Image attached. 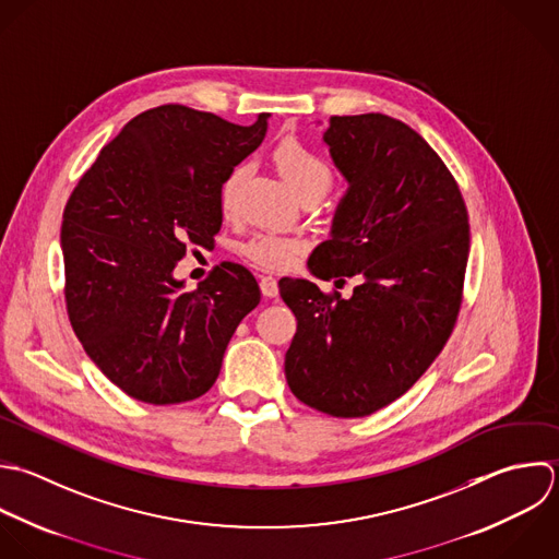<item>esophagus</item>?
<instances>
[{
	"instance_id": "1",
	"label": "esophagus",
	"mask_w": 559,
	"mask_h": 559,
	"mask_svg": "<svg viewBox=\"0 0 559 559\" xmlns=\"http://www.w3.org/2000/svg\"><path fill=\"white\" fill-rule=\"evenodd\" d=\"M259 285H261L263 296H267V298H276L278 296V283H276L274 276H261Z\"/></svg>"
}]
</instances>
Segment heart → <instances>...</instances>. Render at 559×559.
<instances>
[{
  "label": "heart",
  "instance_id": "b5f03b06",
  "mask_svg": "<svg viewBox=\"0 0 559 559\" xmlns=\"http://www.w3.org/2000/svg\"><path fill=\"white\" fill-rule=\"evenodd\" d=\"M274 160H276L278 169L283 171L285 180L292 185V189L300 198L307 195V193L324 195L333 185L331 165L318 152H313L309 145H305L302 141H298L294 136H287L276 145ZM243 178H246V167L237 165L222 180V185H219V206H222L224 213H230L235 209L237 191H239ZM243 252L259 267L281 270V267H287L289 263H294L300 257L302 246H300V241L289 239V237L261 233V235H254L243 246Z\"/></svg>",
  "mask_w": 559,
  "mask_h": 559
}]
</instances>
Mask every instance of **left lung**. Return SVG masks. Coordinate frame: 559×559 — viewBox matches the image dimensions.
Listing matches in <instances>:
<instances>
[{
    "mask_svg": "<svg viewBox=\"0 0 559 559\" xmlns=\"http://www.w3.org/2000/svg\"><path fill=\"white\" fill-rule=\"evenodd\" d=\"M324 143L348 191L309 270L340 289L346 278L357 285L342 298L305 278L278 281L298 320L285 377L305 405L364 418L401 399L449 342L471 226L453 174L407 123L381 112L335 115Z\"/></svg>",
    "mask_w": 559,
    "mask_h": 559,
    "instance_id": "8db88e82",
    "label": "left lung"
}]
</instances>
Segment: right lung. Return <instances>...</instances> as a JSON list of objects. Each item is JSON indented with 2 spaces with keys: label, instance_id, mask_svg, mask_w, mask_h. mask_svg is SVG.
<instances>
[{
  "label": "right lung",
  "instance_id": "obj_1",
  "mask_svg": "<svg viewBox=\"0 0 559 559\" xmlns=\"http://www.w3.org/2000/svg\"><path fill=\"white\" fill-rule=\"evenodd\" d=\"M252 126L163 104L130 119L71 191L60 228L64 302L84 353L130 399L176 405L206 394L261 289L239 263L198 289L174 278L187 246L213 243L219 185L254 152Z\"/></svg>",
  "mask_w": 559,
  "mask_h": 559
}]
</instances>
